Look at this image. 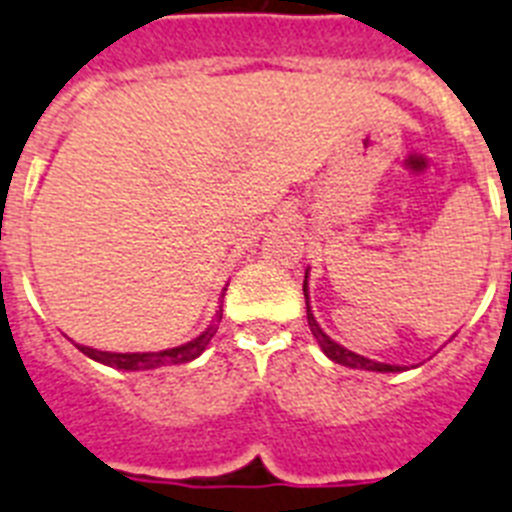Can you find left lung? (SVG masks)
I'll list each match as a JSON object with an SVG mask.
<instances>
[{
    "label": "left lung",
    "mask_w": 512,
    "mask_h": 512,
    "mask_svg": "<svg viewBox=\"0 0 512 512\" xmlns=\"http://www.w3.org/2000/svg\"><path fill=\"white\" fill-rule=\"evenodd\" d=\"M304 296H306V280H304ZM306 317H309V327H312V335L317 338V343L322 346V351H325L327 357L333 359V362H338V365L354 367V370H375V372H399V370H402L399 365H383V362H372V359H367V357H359V354H354V351L343 349V346H338L335 341H330V338L322 333V327L317 325V320L312 317L309 301H306Z\"/></svg>",
    "instance_id": "8db88e82"
}]
</instances>
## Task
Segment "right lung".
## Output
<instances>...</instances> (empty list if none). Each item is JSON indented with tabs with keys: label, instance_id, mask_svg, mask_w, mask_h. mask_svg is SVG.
<instances>
[{
	"label": "right lung",
	"instance_id": "right-lung-1",
	"mask_svg": "<svg viewBox=\"0 0 512 512\" xmlns=\"http://www.w3.org/2000/svg\"><path fill=\"white\" fill-rule=\"evenodd\" d=\"M222 320V317H219ZM216 327H206V333H200L195 341L185 343V346H177V349L166 351H147V354H116V351H97L89 349V346H81V351L92 357L94 362H102L108 367H118V370H153V367L161 365H185L192 362L195 357L203 354V349L208 346V341L214 338Z\"/></svg>",
	"mask_w": 512,
	"mask_h": 512
}]
</instances>
